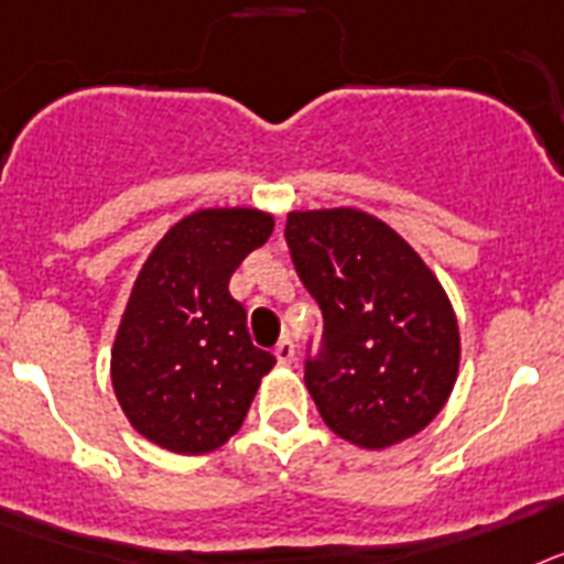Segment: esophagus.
Returning <instances> with one entry per match:
<instances>
[{"instance_id": "34e87169", "label": "esophagus", "mask_w": 564, "mask_h": 564, "mask_svg": "<svg viewBox=\"0 0 564 564\" xmlns=\"http://www.w3.org/2000/svg\"><path fill=\"white\" fill-rule=\"evenodd\" d=\"M275 357H278V364L289 366L292 360H295V343L289 340V337H281L275 346Z\"/></svg>"}]
</instances>
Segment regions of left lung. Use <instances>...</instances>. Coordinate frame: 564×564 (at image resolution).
<instances>
[{
  "label": "left lung",
  "instance_id": "left-lung-1",
  "mask_svg": "<svg viewBox=\"0 0 564 564\" xmlns=\"http://www.w3.org/2000/svg\"><path fill=\"white\" fill-rule=\"evenodd\" d=\"M283 235L323 315L321 349L303 369L323 423L371 452L414 437L459 369L457 317L434 272L360 209L289 213Z\"/></svg>",
  "mask_w": 564,
  "mask_h": 564
}]
</instances>
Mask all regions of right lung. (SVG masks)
Here are the masks:
<instances>
[{"mask_svg": "<svg viewBox=\"0 0 564 564\" xmlns=\"http://www.w3.org/2000/svg\"><path fill=\"white\" fill-rule=\"evenodd\" d=\"M275 218L261 209H198L155 243L112 343V389L150 443L204 454L241 429L275 357L252 346L229 278L263 247Z\"/></svg>", "mask_w": 564, "mask_h": 564, "instance_id": "add662e5", "label": "right lung"}]
</instances>
